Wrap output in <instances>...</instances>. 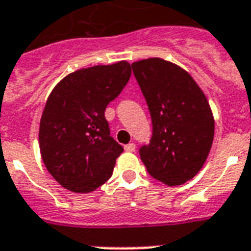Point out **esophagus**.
Here are the masks:
<instances>
[{
    "label": "esophagus",
    "instance_id": "1",
    "mask_svg": "<svg viewBox=\"0 0 251 251\" xmlns=\"http://www.w3.org/2000/svg\"><path fill=\"white\" fill-rule=\"evenodd\" d=\"M124 150L128 151V153H133V151L136 150V145L135 144H128V145L124 146Z\"/></svg>",
    "mask_w": 251,
    "mask_h": 251
}]
</instances>
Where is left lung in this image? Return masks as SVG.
Masks as SVG:
<instances>
[{
	"mask_svg": "<svg viewBox=\"0 0 251 251\" xmlns=\"http://www.w3.org/2000/svg\"><path fill=\"white\" fill-rule=\"evenodd\" d=\"M132 70L153 123L140 157L154 179L181 185L200 172L211 149L215 122L207 98L189 72L162 58L133 62Z\"/></svg>",
	"mask_w": 251,
	"mask_h": 251,
	"instance_id": "8db88e82",
	"label": "left lung"
}]
</instances>
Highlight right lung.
Returning a JSON list of instances; mask_svg holds the SVG:
<instances>
[{
  "label": "right lung",
  "instance_id": "1",
  "mask_svg": "<svg viewBox=\"0 0 251 251\" xmlns=\"http://www.w3.org/2000/svg\"><path fill=\"white\" fill-rule=\"evenodd\" d=\"M127 61L72 72L54 87L40 120L46 170L63 188L89 193L113 175L123 146L110 136L105 110L127 85Z\"/></svg>",
  "mask_w": 251,
  "mask_h": 251
}]
</instances>
